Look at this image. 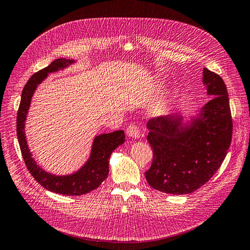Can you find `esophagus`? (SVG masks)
Instances as JSON below:
<instances>
[{
	"label": "esophagus",
	"mask_w": 250,
	"mask_h": 250,
	"mask_svg": "<svg viewBox=\"0 0 250 250\" xmlns=\"http://www.w3.org/2000/svg\"><path fill=\"white\" fill-rule=\"evenodd\" d=\"M126 134H127V136L133 138V139H137L139 137V134H141V132H139V129L137 125H130L126 127Z\"/></svg>",
	"instance_id": "obj_1"
}]
</instances>
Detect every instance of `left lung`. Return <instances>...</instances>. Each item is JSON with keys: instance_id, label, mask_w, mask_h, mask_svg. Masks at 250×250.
Masks as SVG:
<instances>
[{"instance_id": "left-lung-1", "label": "left lung", "mask_w": 250, "mask_h": 250, "mask_svg": "<svg viewBox=\"0 0 250 250\" xmlns=\"http://www.w3.org/2000/svg\"><path fill=\"white\" fill-rule=\"evenodd\" d=\"M202 83L212 98L193 117L171 114L147 124L153 161L145 176L154 189L172 195L193 193L213 177L227 155L232 138L227 87L207 68Z\"/></svg>"}]
</instances>
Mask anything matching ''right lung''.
Returning <instances> with one entry per match:
<instances>
[{
    "label": "right lung",
    "instance_id": "add662e5",
    "mask_svg": "<svg viewBox=\"0 0 250 250\" xmlns=\"http://www.w3.org/2000/svg\"><path fill=\"white\" fill-rule=\"evenodd\" d=\"M74 60L57 59L48 67L33 74L22 90L21 102L17 115V136L20 145L21 153L28 171L42 188L56 194L68 196H80L89 193L101 185L108 176L109 156L112 152L125 143V132L118 130L112 133H104L94 138L91 151L85 164L70 175L59 176L45 171L40 167L28 148L25 136V121L35 90L39 84L46 79L49 73L63 70L72 63Z\"/></svg>",
    "mask_w": 250,
    "mask_h": 250
}]
</instances>
